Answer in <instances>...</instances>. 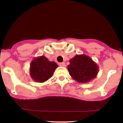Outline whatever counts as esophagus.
I'll list each match as a JSON object with an SVG mask.
<instances>
[{
  "label": "esophagus",
  "instance_id": "esophagus-1",
  "mask_svg": "<svg viewBox=\"0 0 123 123\" xmlns=\"http://www.w3.org/2000/svg\"><path fill=\"white\" fill-rule=\"evenodd\" d=\"M60 66H63V67H65V66H66V64H65V62H61V63H60Z\"/></svg>",
  "mask_w": 123,
  "mask_h": 123
}]
</instances>
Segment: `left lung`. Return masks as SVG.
Returning a JSON list of instances; mask_svg holds the SVG:
<instances>
[{
  "label": "left lung",
  "mask_w": 123,
  "mask_h": 123,
  "mask_svg": "<svg viewBox=\"0 0 123 123\" xmlns=\"http://www.w3.org/2000/svg\"><path fill=\"white\" fill-rule=\"evenodd\" d=\"M68 66L69 74L79 83H87L97 76L98 67L88 56L77 55L69 61Z\"/></svg>",
  "instance_id": "obj_1"
}]
</instances>
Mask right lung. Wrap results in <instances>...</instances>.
I'll use <instances>...</instances> for the list:
<instances>
[{
    "mask_svg": "<svg viewBox=\"0 0 123 123\" xmlns=\"http://www.w3.org/2000/svg\"><path fill=\"white\" fill-rule=\"evenodd\" d=\"M58 65L53 61H49L44 56L32 61L31 64L30 73L32 78L39 83L44 82L51 78Z\"/></svg>",
    "mask_w": 123,
    "mask_h": 123,
    "instance_id": "right-lung-1",
    "label": "right lung"
}]
</instances>
